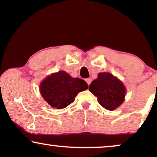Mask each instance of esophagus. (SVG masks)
I'll list each match as a JSON object with an SVG mask.
<instances>
[{"label": "esophagus", "instance_id": "1", "mask_svg": "<svg viewBox=\"0 0 157 157\" xmlns=\"http://www.w3.org/2000/svg\"><path fill=\"white\" fill-rule=\"evenodd\" d=\"M86 83H88V85H90V83H91V79L90 78H86Z\"/></svg>", "mask_w": 157, "mask_h": 157}]
</instances>
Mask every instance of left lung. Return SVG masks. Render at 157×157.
Wrapping results in <instances>:
<instances>
[{
	"mask_svg": "<svg viewBox=\"0 0 157 157\" xmlns=\"http://www.w3.org/2000/svg\"><path fill=\"white\" fill-rule=\"evenodd\" d=\"M89 91L97 98L98 102L107 110L112 111L124 102L126 89L124 83L110 73H99L92 81Z\"/></svg>",
	"mask_w": 157,
	"mask_h": 157,
	"instance_id": "left-lung-1",
	"label": "left lung"
}]
</instances>
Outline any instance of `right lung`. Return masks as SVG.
I'll use <instances>...</instances> for the list:
<instances>
[{
  "mask_svg": "<svg viewBox=\"0 0 157 157\" xmlns=\"http://www.w3.org/2000/svg\"><path fill=\"white\" fill-rule=\"evenodd\" d=\"M39 88L42 97L51 107L62 109L74 101L78 92L89 86L83 79L73 78L68 73L60 71L46 77Z\"/></svg>",
  "mask_w": 157,
  "mask_h": 157,
  "instance_id": "obj_1",
  "label": "right lung"
}]
</instances>
